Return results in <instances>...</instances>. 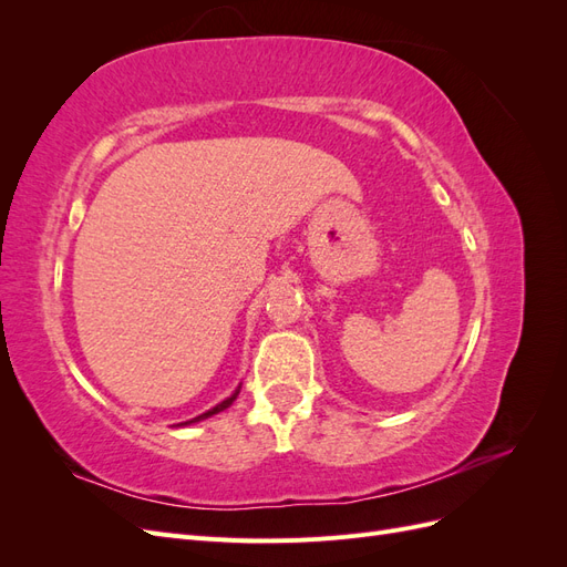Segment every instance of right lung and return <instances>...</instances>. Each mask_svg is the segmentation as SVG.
Wrapping results in <instances>:
<instances>
[{
  "mask_svg": "<svg viewBox=\"0 0 567 567\" xmlns=\"http://www.w3.org/2000/svg\"><path fill=\"white\" fill-rule=\"evenodd\" d=\"M238 390H241V388H236V390H234V394H231V398H227L225 402H219L217 406L208 409V411H205V414H200V416H196V419H192V421H184V423H179V425H192V423H198V421H203V419H210V416L219 414V411H225V409H227V406H231V402L238 398Z\"/></svg>",
  "mask_w": 567,
  "mask_h": 567,
  "instance_id": "right-lung-1",
  "label": "right lung"
}]
</instances>
